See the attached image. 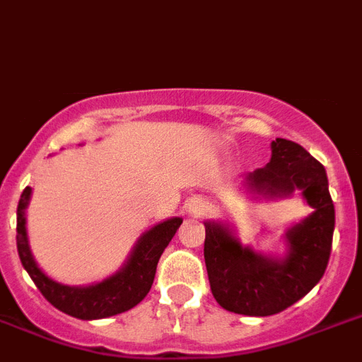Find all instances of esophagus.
Segmentation results:
<instances>
[{
	"mask_svg": "<svg viewBox=\"0 0 362 362\" xmlns=\"http://www.w3.org/2000/svg\"><path fill=\"white\" fill-rule=\"evenodd\" d=\"M206 209H207V202L202 199V197H193V199H189V202H187V213H189L191 216L204 215Z\"/></svg>",
	"mask_w": 362,
	"mask_h": 362,
	"instance_id": "obj_1",
	"label": "esophagus"
}]
</instances>
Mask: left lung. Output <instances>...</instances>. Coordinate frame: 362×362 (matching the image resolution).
I'll list each match as a JSON object with an SVG mask.
<instances>
[{"label":"left lung","mask_w":362,"mask_h":362,"mask_svg":"<svg viewBox=\"0 0 362 362\" xmlns=\"http://www.w3.org/2000/svg\"><path fill=\"white\" fill-rule=\"evenodd\" d=\"M253 193L275 199L295 189L313 213L286 231L284 259L260 255L242 246L228 226L206 222L204 259L213 297L228 312L268 317L290 308L322 279L332 253L335 207L325 165L303 146L276 138L266 168L246 177Z\"/></svg>","instance_id":"8db88e82"}]
</instances>
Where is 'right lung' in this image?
<instances>
[{"label": "right lung", "mask_w": 362, "mask_h": 362, "mask_svg": "<svg viewBox=\"0 0 362 362\" xmlns=\"http://www.w3.org/2000/svg\"><path fill=\"white\" fill-rule=\"evenodd\" d=\"M30 193L33 189L25 187L20 204H18V226H16L18 253H20L23 268L37 286V290L42 291L43 297L52 306L76 319L93 320L118 315L134 308L138 303H142L155 281L156 264L163 250L168 247L177 229L180 228V216L153 226L149 231L138 238L136 246L131 251L127 262L120 272H116L115 275L98 284L78 288V286L59 284L37 268L36 260L30 253L27 228H25V222H27L25 209L29 206Z\"/></svg>", "instance_id": "add662e5"}]
</instances>
